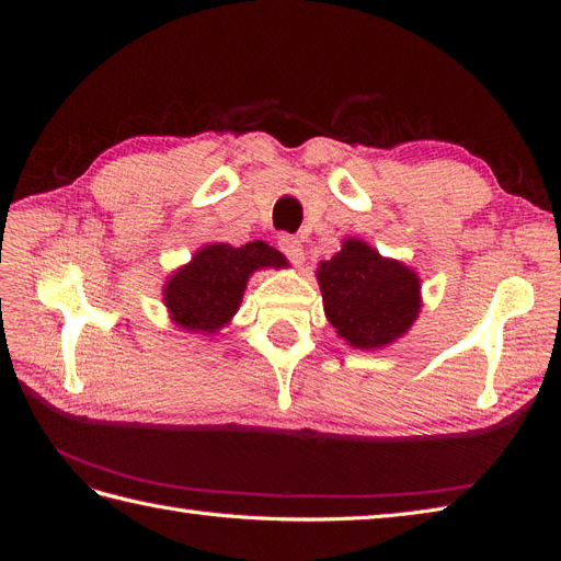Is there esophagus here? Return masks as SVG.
<instances>
[{
    "label": "esophagus",
    "mask_w": 561,
    "mask_h": 561,
    "mask_svg": "<svg viewBox=\"0 0 561 561\" xmlns=\"http://www.w3.org/2000/svg\"><path fill=\"white\" fill-rule=\"evenodd\" d=\"M278 248H280V252L293 264H301L304 262V245H301L299 239H295V236H280Z\"/></svg>",
    "instance_id": "obj_1"
}]
</instances>
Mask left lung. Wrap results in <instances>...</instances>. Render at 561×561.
Wrapping results in <instances>:
<instances>
[{"instance_id":"1","label":"left lung","mask_w":561,"mask_h":561,"mask_svg":"<svg viewBox=\"0 0 561 561\" xmlns=\"http://www.w3.org/2000/svg\"><path fill=\"white\" fill-rule=\"evenodd\" d=\"M316 278L328 320L351 348L381 351L412 330L421 313V278L363 239H346L320 262Z\"/></svg>"}]
</instances>
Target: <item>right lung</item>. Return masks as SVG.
<instances>
[{
  "mask_svg": "<svg viewBox=\"0 0 561 561\" xmlns=\"http://www.w3.org/2000/svg\"><path fill=\"white\" fill-rule=\"evenodd\" d=\"M262 268H287L285 254L264 241H250L241 248L206 243L163 283L161 297L168 318L186 332L217 334L241 309L250 276Z\"/></svg>",
  "mask_w": 561,
  "mask_h": 561,
  "instance_id": "1",
  "label": "right lung"
}]
</instances>
